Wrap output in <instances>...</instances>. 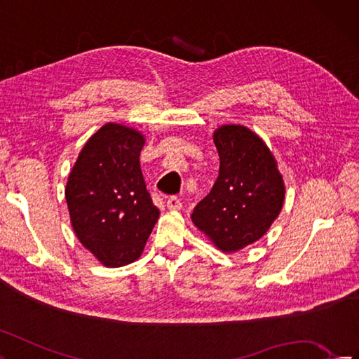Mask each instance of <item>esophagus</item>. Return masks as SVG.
I'll use <instances>...</instances> for the list:
<instances>
[{"label":"esophagus","instance_id":"34e87169","mask_svg":"<svg viewBox=\"0 0 359 359\" xmlns=\"http://www.w3.org/2000/svg\"><path fill=\"white\" fill-rule=\"evenodd\" d=\"M166 207L169 210H181L182 203H181V201L177 196H170V198L166 199Z\"/></svg>","mask_w":359,"mask_h":359}]
</instances>
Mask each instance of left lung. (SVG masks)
<instances>
[{"label":"left lung","mask_w":359,"mask_h":359,"mask_svg":"<svg viewBox=\"0 0 359 359\" xmlns=\"http://www.w3.org/2000/svg\"><path fill=\"white\" fill-rule=\"evenodd\" d=\"M219 177L193 210L191 220L222 250H238L263 237L278 217L284 181L269 148L240 125L215 133Z\"/></svg>","instance_id":"8db88e82"}]
</instances>
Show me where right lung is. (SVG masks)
<instances>
[{"mask_svg": "<svg viewBox=\"0 0 359 359\" xmlns=\"http://www.w3.org/2000/svg\"><path fill=\"white\" fill-rule=\"evenodd\" d=\"M143 144L135 130L104 125L84 144L66 184L75 234L107 267L137 259L160 216L142 175Z\"/></svg>", "mask_w": 359, "mask_h": 359, "instance_id": "obj_1", "label": "right lung"}]
</instances>
